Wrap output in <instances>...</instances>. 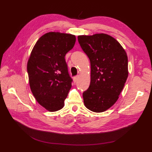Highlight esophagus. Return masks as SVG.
<instances>
[{
  "mask_svg": "<svg viewBox=\"0 0 152 152\" xmlns=\"http://www.w3.org/2000/svg\"><path fill=\"white\" fill-rule=\"evenodd\" d=\"M73 80H74V83H76L77 82H78V76H75V77H74V78H73Z\"/></svg>",
  "mask_w": 152,
  "mask_h": 152,
  "instance_id": "34e87169",
  "label": "esophagus"
}]
</instances>
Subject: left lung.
<instances>
[{
  "label": "left lung",
  "instance_id": "obj_1",
  "mask_svg": "<svg viewBox=\"0 0 152 152\" xmlns=\"http://www.w3.org/2000/svg\"><path fill=\"white\" fill-rule=\"evenodd\" d=\"M78 42L91 63V82L83 93L86 107L106 111L118 101L128 77V59L115 38L106 34L80 35Z\"/></svg>",
  "mask_w": 152,
  "mask_h": 152
}]
</instances>
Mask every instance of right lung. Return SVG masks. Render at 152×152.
<instances>
[{
	"instance_id": "obj_1",
	"label": "right lung",
	"mask_w": 152,
	"mask_h": 152,
	"mask_svg": "<svg viewBox=\"0 0 152 152\" xmlns=\"http://www.w3.org/2000/svg\"><path fill=\"white\" fill-rule=\"evenodd\" d=\"M75 42L73 34L50 32L38 40L28 60L31 91L37 102L50 112L63 108L72 87L64 57Z\"/></svg>"
}]
</instances>
